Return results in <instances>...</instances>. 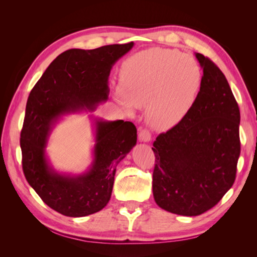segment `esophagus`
<instances>
[{
	"mask_svg": "<svg viewBox=\"0 0 257 257\" xmlns=\"http://www.w3.org/2000/svg\"><path fill=\"white\" fill-rule=\"evenodd\" d=\"M138 139L139 142H143V143H149L151 141V134L150 132L144 128V130H141V132H139L138 134Z\"/></svg>",
	"mask_w": 257,
	"mask_h": 257,
	"instance_id": "34e87169",
	"label": "esophagus"
}]
</instances>
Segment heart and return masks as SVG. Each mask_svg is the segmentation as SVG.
Returning a JSON list of instances; mask_svg holds the SVG:
<instances>
[{"label": "heart", "instance_id": "heart-1", "mask_svg": "<svg viewBox=\"0 0 257 257\" xmlns=\"http://www.w3.org/2000/svg\"><path fill=\"white\" fill-rule=\"evenodd\" d=\"M197 61L176 49L149 48L127 58L120 68L115 100L126 112L147 108V121L158 131L174 127L189 112L201 88Z\"/></svg>", "mask_w": 257, "mask_h": 257}]
</instances>
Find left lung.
<instances>
[{"label": "left lung", "mask_w": 257, "mask_h": 257, "mask_svg": "<svg viewBox=\"0 0 257 257\" xmlns=\"http://www.w3.org/2000/svg\"><path fill=\"white\" fill-rule=\"evenodd\" d=\"M203 83L189 112L153 143L152 190L159 207L195 216L214 207L235 182L240 111L221 69L195 53Z\"/></svg>", "instance_id": "8db88e82"}]
</instances>
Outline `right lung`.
Returning <instances> with one entry per match:
<instances>
[{
    "label": "right lung",
    "mask_w": 257,
    "mask_h": 257,
    "mask_svg": "<svg viewBox=\"0 0 257 257\" xmlns=\"http://www.w3.org/2000/svg\"><path fill=\"white\" fill-rule=\"evenodd\" d=\"M133 46L131 42L66 50L53 60L30 93L20 134L23 174L44 203L61 214L85 216L108 204L115 167L136 145L137 130L130 121L96 120L90 170L66 176L54 172L46 159L51 128L61 115L93 111L105 102L112 65Z\"/></svg>",
    "instance_id": "add662e5"
}]
</instances>
